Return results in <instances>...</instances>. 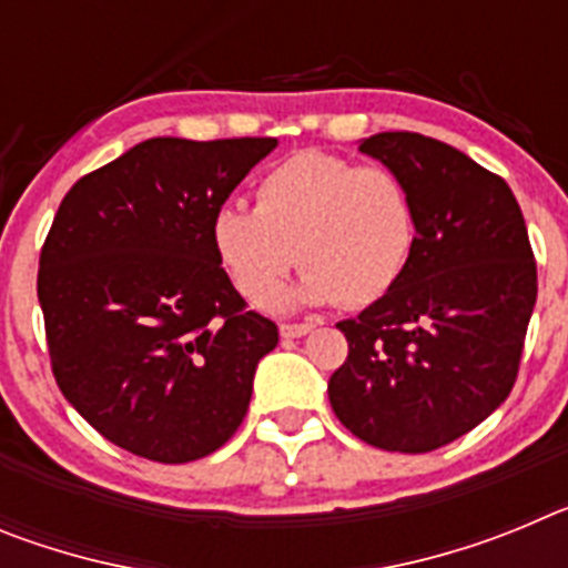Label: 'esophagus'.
Segmentation results:
<instances>
[{
	"instance_id": "esophagus-1",
	"label": "esophagus",
	"mask_w": 568,
	"mask_h": 568,
	"mask_svg": "<svg viewBox=\"0 0 568 568\" xmlns=\"http://www.w3.org/2000/svg\"><path fill=\"white\" fill-rule=\"evenodd\" d=\"M313 327V321H304V324H281V335L284 338H301V335H307Z\"/></svg>"
}]
</instances>
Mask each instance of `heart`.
Returning a JSON list of instances; mask_svg holds the SVG:
<instances>
[{"mask_svg": "<svg viewBox=\"0 0 568 568\" xmlns=\"http://www.w3.org/2000/svg\"><path fill=\"white\" fill-rule=\"evenodd\" d=\"M213 247L244 298L264 307L298 258L307 270L281 304L366 307L398 284L413 258L415 204L398 175L321 150L275 164L255 187V210L224 204Z\"/></svg>", "mask_w": 568, "mask_h": 568, "instance_id": "obj_1", "label": "heart"}]
</instances>
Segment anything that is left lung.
Returning a JSON list of instances; mask_svg holds the SVG:
<instances>
[{
  "mask_svg": "<svg viewBox=\"0 0 568 568\" xmlns=\"http://www.w3.org/2000/svg\"><path fill=\"white\" fill-rule=\"evenodd\" d=\"M358 150L409 190L418 235L398 284L338 324L349 353L329 378V404L364 444L433 453L509 398L538 267L500 175L406 130L369 135Z\"/></svg>",
  "mask_w": 568,
  "mask_h": 568,
  "instance_id": "left-lung-1",
  "label": "left lung"
}]
</instances>
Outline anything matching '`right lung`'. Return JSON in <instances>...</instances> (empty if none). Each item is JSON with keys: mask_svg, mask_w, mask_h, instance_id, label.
I'll return each mask as SVG.
<instances>
[{"mask_svg": "<svg viewBox=\"0 0 568 568\" xmlns=\"http://www.w3.org/2000/svg\"><path fill=\"white\" fill-rule=\"evenodd\" d=\"M275 139H148L82 175L39 255L64 398L110 444L187 464L227 444L278 344L213 247V215Z\"/></svg>", "mask_w": 568, "mask_h": 568, "instance_id": "obj_1", "label": "right lung"}]
</instances>
